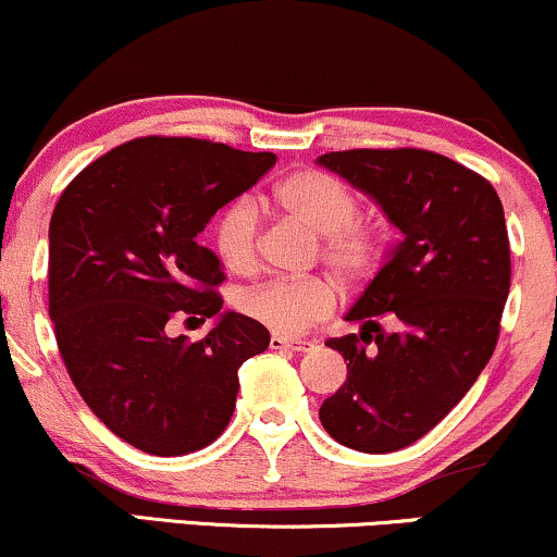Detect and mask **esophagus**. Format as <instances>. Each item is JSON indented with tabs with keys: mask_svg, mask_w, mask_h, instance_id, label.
<instances>
[{
	"mask_svg": "<svg viewBox=\"0 0 557 557\" xmlns=\"http://www.w3.org/2000/svg\"><path fill=\"white\" fill-rule=\"evenodd\" d=\"M270 347L272 350H293V352H308L313 347L311 339H290V337H280V334H272L270 337Z\"/></svg>",
	"mask_w": 557,
	"mask_h": 557,
	"instance_id": "esophagus-1",
	"label": "esophagus"
}]
</instances>
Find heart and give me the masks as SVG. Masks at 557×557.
<instances>
[{"mask_svg": "<svg viewBox=\"0 0 557 557\" xmlns=\"http://www.w3.org/2000/svg\"><path fill=\"white\" fill-rule=\"evenodd\" d=\"M274 202L308 231L319 233V257L345 283H363L384 264L388 225L360 214V197L330 171H298L274 186ZM214 249L233 272H249L259 257V210L249 197L233 199L214 220ZM246 317L277 334H300L334 311L326 277L267 280L240 293Z\"/></svg>", "mask_w": 557, "mask_h": 557, "instance_id": "obj_1", "label": "heart"}]
</instances>
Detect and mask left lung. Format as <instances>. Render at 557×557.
Returning a JSON list of instances; mask_svg holds the SVG:
<instances>
[{
	"instance_id": "left-lung-1",
	"label": "left lung",
	"mask_w": 557,
	"mask_h": 557,
	"mask_svg": "<svg viewBox=\"0 0 557 557\" xmlns=\"http://www.w3.org/2000/svg\"><path fill=\"white\" fill-rule=\"evenodd\" d=\"M319 163L405 233L347 313L360 334L326 339L347 381L319 418L355 451H397L459 405L498 345L511 287L504 205L480 173L418 147L326 152Z\"/></svg>"
}]
</instances>
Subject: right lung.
<instances>
[{
  "instance_id": "add662e5",
  "label": "right lung",
  "mask_w": 557,
  "mask_h": 557,
  "mask_svg": "<svg viewBox=\"0 0 557 557\" xmlns=\"http://www.w3.org/2000/svg\"><path fill=\"white\" fill-rule=\"evenodd\" d=\"M274 152L194 137H139L70 181L49 225V317L72 384L119 438L156 457L227 428L238 368L270 332L227 311L197 344L173 320L220 315L225 274L197 244L210 218L272 169Z\"/></svg>"
}]
</instances>
